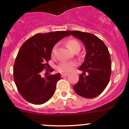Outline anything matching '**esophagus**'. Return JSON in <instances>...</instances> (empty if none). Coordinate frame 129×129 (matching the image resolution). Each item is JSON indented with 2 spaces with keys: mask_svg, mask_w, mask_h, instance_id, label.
<instances>
[{
  "mask_svg": "<svg viewBox=\"0 0 129 129\" xmlns=\"http://www.w3.org/2000/svg\"><path fill=\"white\" fill-rule=\"evenodd\" d=\"M67 76H68V74H64V73L61 74V77H65Z\"/></svg>",
  "mask_w": 129,
  "mask_h": 129,
  "instance_id": "1",
  "label": "esophagus"
}]
</instances>
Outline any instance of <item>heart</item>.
<instances>
[{
    "label": "heart",
    "mask_w": 129,
    "mask_h": 129,
    "mask_svg": "<svg viewBox=\"0 0 129 129\" xmlns=\"http://www.w3.org/2000/svg\"><path fill=\"white\" fill-rule=\"evenodd\" d=\"M67 47L74 52H77L80 49V44L79 42L74 39H69L66 42ZM57 45L52 49V56H55L57 50ZM77 63L75 62H62L57 66V69L62 73H69L75 69Z\"/></svg>",
    "instance_id": "1"
}]
</instances>
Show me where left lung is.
I'll use <instances>...</instances> for the list:
<instances>
[{
	"mask_svg": "<svg viewBox=\"0 0 129 129\" xmlns=\"http://www.w3.org/2000/svg\"><path fill=\"white\" fill-rule=\"evenodd\" d=\"M81 40L86 50L85 60L79 69L83 72L74 86L77 94L87 99L99 95L107 86L111 74V60L107 47L94 35L80 31L67 30ZM87 72L88 75L85 76Z\"/></svg>",
	"mask_w": 129,
	"mask_h": 129,
	"instance_id": "left-lung-1",
	"label": "left lung"
}]
</instances>
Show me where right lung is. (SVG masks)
Masks as SVG:
<instances>
[{
  "mask_svg": "<svg viewBox=\"0 0 129 129\" xmlns=\"http://www.w3.org/2000/svg\"><path fill=\"white\" fill-rule=\"evenodd\" d=\"M69 36L66 31L37 34L25 41L17 55L14 65V78L22 97L32 104L47 102L54 94L60 73L44 77L40 72L51 58L52 49L55 44Z\"/></svg>",
  "mask_w": 129,
  "mask_h": 129,
  "instance_id": "add662e5",
  "label": "right lung"
}]
</instances>
